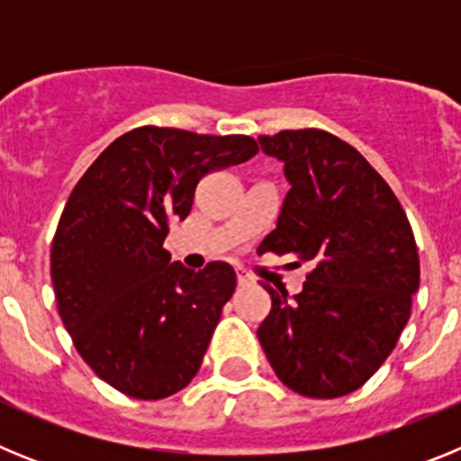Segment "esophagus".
<instances>
[{
	"instance_id": "1",
	"label": "esophagus",
	"mask_w": 461,
	"mask_h": 461,
	"mask_svg": "<svg viewBox=\"0 0 461 461\" xmlns=\"http://www.w3.org/2000/svg\"><path fill=\"white\" fill-rule=\"evenodd\" d=\"M238 284L240 286H251V284H254V276L249 275V272L244 270V267H238Z\"/></svg>"
}]
</instances>
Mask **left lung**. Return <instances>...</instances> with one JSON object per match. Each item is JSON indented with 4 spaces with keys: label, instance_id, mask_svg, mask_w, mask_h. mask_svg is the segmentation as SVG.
<instances>
[{
    "label": "left lung",
    "instance_id": "left-lung-1",
    "mask_svg": "<svg viewBox=\"0 0 461 461\" xmlns=\"http://www.w3.org/2000/svg\"><path fill=\"white\" fill-rule=\"evenodd\" d=\"M258 142L291 185L258 254L295 256L312 272L293 297L266 286L272 309L256 335L286 388L341 397L374 376L409 323L420 286L413 230L388 182L348 142L321 129Z\"/></svg>",
    "mask_w": 461,
    "mask_h": 461
}]
</instances>
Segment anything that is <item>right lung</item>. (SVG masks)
<instances>
[{"label":"right lung","mask_w":461,"mask_h":461,"mask_svg":"<svg viewBox=\"0 0 461 461\" xmlns=\"http://www.w3.org/2000/svg\"><path fill=\"white\" fill-rule=\"evenodd\" d=\"M249 136L140 126L99 154L68 195L50 249L57 309L94 374L136 399L180 393L201 369L235 270L194 272L164 249L195 185L249 161Z\"/></svg>","instance_id":"1"}]
</instances>
